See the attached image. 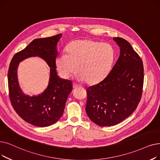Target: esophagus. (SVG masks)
I'll list each match as a JSON object with an SVG mask.
<instances>
[{
    "instance_id": "esophagus-1",
    "label": "esophagus",
    "mask_w": 160,
    "mask_h": 160,
    "mask_svg": "<svg viewBox=\"0 0 160 160\" xmlns=\"http://www.w3.org/2000/svg\"><path fill=\"white\" fill-rule=\"evenodd\" d=\"M79 87H80V86L78 85V84H73V89H76V88H79Z\"/></svg>"
}]
</instances>
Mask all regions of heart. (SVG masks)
<instances>
[{"label":"heart","mask_w":160,"mask_h":160,"mask_svg":"<svg viewBox=\"0 0 160 160\" xmlns=\"http://www.w3.org/2000/svg\"><path fill=\"white\" fill-rule=\"evenodd\" d=\"M67 53H62L55 59V65L61 77L67 79L76 68V78L88 84L102 81L111 70L115 50L108 43L90 39H77L69 43Z\"/></svg>","instance_id":"obj_1"}]
</instances>
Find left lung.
I'll return each mask as SVG.
<instances>
[{
	"label": "left lung",
	"instance_id": "8db88e82",
	"mask_svg": "<svg viewBox=\"0 0 160 160\" xmlns=\"http://www.w3.org/2000/svg\"><path fill=\"white\" fill-rule=\"evenodd\" d=\"M113 40L120 56L107 77L88 87L86 112L99 126H112L132 114L139 102L144 81L142 61L131 45L122 38Z\"/></svg>",
	"mask_w": 160,
	"mask_h": 160
}]
</instances>
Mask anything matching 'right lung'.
<instances>
[{"instance_id":"1","label":"right lung","mask_w":160,"mask_h":160,"mask_svg":"<svg viewBox=\"0 0 160 160\" xmlns=\"http://www.w3.org/2000/svg\"><path fill=\"white\" fill-rule=\"evenodd\" d=\"M61 37L62 34H59L34 39L25 49L16 53L10 62L8 81L12 105L23 120L35 126L47 127L58 122L63 114L68 96L72 90V82L61 79L56 71L57 46ZM37 56L44 59L51 68L50 80L42 93L29 96L22 92L18 85L17 68L24 59Z\"/></svg>"}]
</instances>
